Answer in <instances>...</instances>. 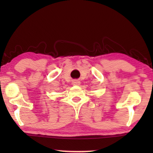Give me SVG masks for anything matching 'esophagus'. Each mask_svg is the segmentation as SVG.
Listing matches in <instances>:
<instances>
[{"label": "esophagus", "instance_id": "obj_1", "mask_svg": "<svg viewBox=\"0 0 153 153\" xmlns=\"http://www.w3.org/2000/svg\"><path fill=\"white\" fill-rule=\"evenodd\" d=\"M72 84H73V85H75V86H79V85L80 84V82L79 81V80H73L72 81Z\"/></svg>", "mask_w": 153, "mask_h": 153}]
</instances>
